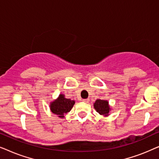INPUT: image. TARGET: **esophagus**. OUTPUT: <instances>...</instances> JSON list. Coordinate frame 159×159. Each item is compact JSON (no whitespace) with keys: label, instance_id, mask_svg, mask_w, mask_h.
Masks as SVG:
<instances>
[{"label":"esophagus","instance_id":"obj_1","mask_svg":"<svg viewBox=\"0 0 159 159\" xmlns=\"http://www.w3.org/2000/svg\"><path fill=\"white\" fill-rule=\"evenodd\" d=\"M82 101L84 102V103H88L89 99H83V100H82Z\"/></svg>","mask_w":159,"mask_h":159}]
</instances>
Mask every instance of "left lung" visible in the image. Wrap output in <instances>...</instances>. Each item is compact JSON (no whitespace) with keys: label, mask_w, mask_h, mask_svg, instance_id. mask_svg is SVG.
<instances>
[{"label":"left lung","mask_w":159,"mask_h":159,"mask_svg":"<svg viewBox=\"0 0 159 159\" xmlns=\"http://www.w3.org/2000/svg\"><path fill=\"white\" fill-rule=\"evenodd\" d=\"M94 108L101 115H104V116H108L109 113V106H108V102L104 100L98 99L94 103Z\"/></svg>","instance_id":"left-lung-1"}]
</instances>
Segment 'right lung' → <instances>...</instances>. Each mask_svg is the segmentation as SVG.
<instances>
[{"mask_svg":"<svg viewBox=\"0 0 159 159\" xmlns=\"http://www.w3.org/2000/svg\"><path fill=\"white\" fill-rule=\"evenodd\" d=\"M75 101L64 98V95H60L57 100L51 104V111L59 117H64L65 114L69 112L72 108Z\"/></svg>","mask_w":159,"mask_h":159,"instance_id":"obj_1","label":"right lung"}]
</instances>
